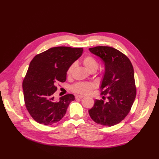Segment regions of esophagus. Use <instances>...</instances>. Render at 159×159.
Here are the masks:
<instances>
[{
  "instance_id": "obj_1",
  "label": "esophagus",
  "mask_w": 159,
  "mask_h": 159,
  "mask_svg": "<svg viewBox=\"0 0 159 159\" xmlns=\"http://www.w3.org/2000/svg\"><path fill=\"white\" fill-rule=\"evenodd\" d=\"M84 98V96L81 95H75V98L76 99H81V98Z\"/></svg>"
}]
</instances>
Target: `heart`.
Here are the masks:
<instances>
[{"instance_id":"heart-1","label":"heart","mask_w":159,"mask_h":159,"mask_svg":"<svg viewBox=\"0 0 159 159\" xmlns=\"http://www.w3.org/2000/svg\"><path fill=\"white\" fill-rule=\"evenodd\" d=\"M83 64L85 67L88 70L91 71L92 70H97L98 68V62L95 57L92 56H86L83 59ZM75 67V64H71L67 70V75H71ZM95 84L92 83L88 82H78L72 85L71 89L74 92L78 93L80 94H88L90 93L91 89L95 88Z\"/></svg>"}]
</instances>
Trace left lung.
<instances>
[{"label":"left lung","instance_id":"left-lung-1","mask_svg":"<svg viewBox=\"0 0 159 159\" xmlns=\"http://www.w3.org/2000/svg\"><path fill=\"white\" fill-rule=\"evenodd\" d=\"M89 50L103 60L105 68L100 87L103 99L95 100L89 114L96 123L111 127L126 117L135 99L133 67L128 57L114 48L96 46Z\"/></svg>","mask_w":159,"mask_h":159}]
</instances>
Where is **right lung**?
<instances>
[{"label": "right lung", "mask_w": 159, "mask_h": 159, "mask_svg": "<svg viewBox=\"0 0 159 159\" xmlns=\"http://www.w3.org/2000/svg\"><path fill=\"white\" fill-rule=\"evenodd\" d=\"M82 52V48L54 47L30 61L22 88L26 109L36 122L50 125L64 117L74 95L67 94L55 101L54 93L56 85L66 81L68 67Z\"/></svg>", "instance_id": "add662e5"}]
</instances>
